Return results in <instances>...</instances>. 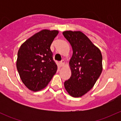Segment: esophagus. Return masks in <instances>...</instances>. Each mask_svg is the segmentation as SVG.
<instances>
[{
  "label": "esophagus",
  "mask_w": 121,
  "mask_h": 121,
  "mask_svg": "<svg viewBox=\"0 0 121 121\" xmlns=\"http://www.w3.org/2000/svg\"><path fill=\"white\" fill-rule=\"evenodd\" d=\"M64 63H65V62H64V60H62L60 62V65H61V66H63V65H64Z\"/></svg>",
  "instance_id": "34e87169"
}]
</instances>
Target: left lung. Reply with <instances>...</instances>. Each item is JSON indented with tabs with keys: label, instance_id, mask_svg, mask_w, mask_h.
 <instances>
[{
	"label": "left lung",
	"instance_id": "1",
	"mask_svg": "<svg viewBox=\"0 0 121 121\" xmlns=\"http://www.w3.org/2000/svg\"><path fill=\"white\" fill-rule=\"evenodd\" d=\"M69 41L73 53L69 61L71 76L64 82L68 93L73 97H80L90 91L102 71L101 51L81 31L63 33Z\"/></svg>",
	"mask_w": 121,
	"mask_h": 121
}]
</instances>
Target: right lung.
<instances>
[{
	"label": "right lung",
	"instance_id": "obj_1",
	"mask_svg": "<svg viewBox=\"0 0 121 121\" xmlns=\"http://www.w3.org/2000/svg\"><path fill=\"white\" fill-rule=\"evenodd\" d=\"M58 33L57 30H41L27 39L18 51V73L23 84L31 91L46 87L57 71L50 46Z\"/></svg>",
	"mask_w": 121,
	"mask_h": 121
}]
</instances>
